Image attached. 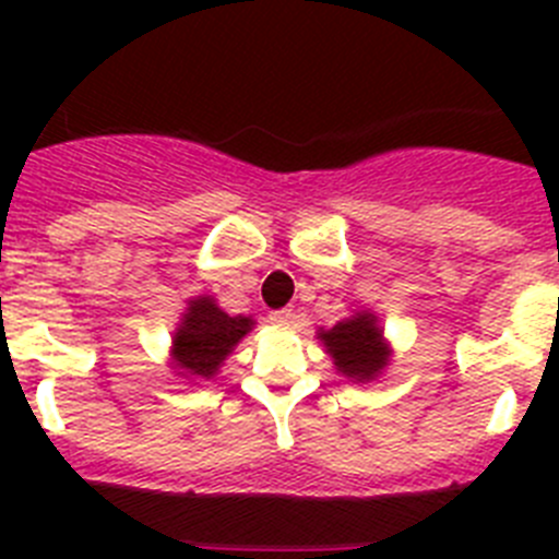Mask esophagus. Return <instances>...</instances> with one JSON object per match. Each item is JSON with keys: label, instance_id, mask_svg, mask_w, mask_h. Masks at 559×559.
<instances>
[{"label": "esophagus", "instance_id": "obj_1", "mask_svg": "<svg viewBox=\"0 0 559 559\" xmlns=\"http://www.w3.org/2000/svg\"><path fill=\"white\" fill-rule=\"evenodd\" d=\"M271 322H274V324H290V322H294V310H290V308L274 310V313H271Z\"/></svg>", "mask_w": 559, "mask_h": 559}]
</instances>
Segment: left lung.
<instances>
[{
    "instance_id": "obj_1",
    "label": "left lung",
    "mask_w": 559,
    "mask_h": 559,
    "mask_svg": "<svg viewBox=\"0 0 559 559\" xmlns=\"http://www.w3.org/2000/svg\"><path fill=\"white\" fill-rule=\"evenodd\" d=\"M328 353L333 355L335 369L355 380H369L386 367L383 333L374 324L372 313H358L355 319L338 322L328 333H319Z\"/></svg>"
}]
</instances>
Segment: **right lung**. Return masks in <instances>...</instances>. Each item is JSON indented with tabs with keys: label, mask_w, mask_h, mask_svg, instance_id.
Wrapping results in <instances>:
<instances>
[{
	"label": "right lung",
	"mask_w": 559,
	"mask_h": 559,
	"mask_svg": "<svg viewBox=\"0 0 559 559\" xmlns=\"http://www.w3.org/2000/svg\"><path fill=\"white\" fill-rule=\"evenodd\" d=\"M251 324L254 322L246 316L224 313L210 296L192 299L185 322L173 338V358L185 372L212 378Z\"/></svg>",
	"instance_id": "add662e5"
}]
</instances>
